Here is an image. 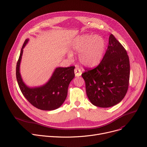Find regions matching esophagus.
I'll list each match as a JSON object with an SVG mask.
<instances>
[{"mask_svg": "<svg viewBox=\"0 0 147 147\" xmlns=\"http://www.w3.org/2000/svg\"><path fill=\"white\" fill-rule=\"evenodd\" d=\"M74 73H75V76L76 77L80 76L82 75V74L81 70L79 68H78V67H76V69H74Z\"/></svg>", "mask_w": 147, "mask_h": 147, "instance_id": "esophagus-1", "label": "esophagus"}]
</instances>
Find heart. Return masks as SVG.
Listing matches in <instances>:
<instances>
[{
  "mask_svg": "<svg viewBox=\"0 0 147 147\" xmlns=\"http://www.w3.org/2000/svg\"><path fill=\"white\" fill-rule=\"evenodd\" d=\"M72 52L78 53L80 63L87 67H93L101 61L106 49L105 39L95 34H83L74 37L70 45ZM68 53V56L73 58V54Z\"/></svg>",
  "mask_w": 147,
  "mask_h": 147,
  "instance_id": "heart-1",
  "label": "heart"
}]
</instances>
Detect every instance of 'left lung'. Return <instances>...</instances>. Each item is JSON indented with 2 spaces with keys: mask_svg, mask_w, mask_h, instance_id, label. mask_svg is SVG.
<instances>
[{
  "mask_svg": "<svg viewBox=\"0 0 147 147\" xmlns=\"http://www.w3.org/2000/svg\"><path fill=\"white\" fill-rule=\"evenodd\" d=\"M130 66L127 53L113 34L99 65L82 74L87 97L97 107H113L124 98L128 90Z\"/></svg>",
  "mask_w": 147,
  "mask_h": 147,
  "instance_id": "1",
  "label": "left lung"
}]
</instances>
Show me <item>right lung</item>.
Returning <instances> with one entry per match:
<instances>
[{"instance_id": "obj_1", "label": "right lung", "mask_w": 147, "mask_h": 147, "mask_svg": "<svg viewBox=\"0 0 147 147\" xmlns=\"http://www.w3.org/2000/svg\"><path fill=\"white\" fill-rule=\"evenodd\" d=\"M29 41V38L26 39L16 65V79L19 88L24 97L37 109L45 111L56 110L60 107L66 99L69 84L75 76V67H59L55 69L45 84L33 87L28 86L22 78L20 65L23 49Z\"/></svg>"}]
</instances>
